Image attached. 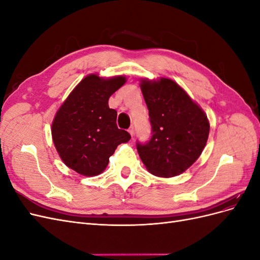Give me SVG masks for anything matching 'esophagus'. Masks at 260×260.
Wrapping results in <instances>:
<instances>
[{"label": "esophagus", "mask_w": 260, "mask_h": 260, "mask_svg": "<svg viewBox=\"0 0 260 260\" xmlns=\"http://www.w3.org/2000/svg\"><path fill=\"white\" fill-rule=\"evenodd\" d=\"M128 131H129V133H130V135H131V137L135 136V128H133V127H130Z\"/></svg>", "instance_id": "1"}]
</instances>
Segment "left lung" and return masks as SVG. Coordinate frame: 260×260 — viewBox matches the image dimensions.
Masks as SVG:
<instances>
[{"label":"left lung","instance_id":"obj_1","mask_svg":"<svg viewBox=\"0 0 260 260\" xmlns=\"http://www.w3.org/2000/svg\"><path fill=\"white\" fill-rule=\"evenodd\" d=\"M152 132L148 141H137L138 153L151 174L175 177L199 158L209 135L207 116L170 79L141 83Z\"/></svg>","mask_w":260,"mask_h":260}]
</instances>
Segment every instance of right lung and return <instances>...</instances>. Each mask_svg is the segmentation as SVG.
Here are the masks:
<instances>
[{
	"mask_svg": "<svg viewBox=\"0 0 260 260\" xmlns=\"http://www.w3.org/2000/svg\"><path fill=\"white\" fill-rule=\"evenodd\" d=\"M124 82V77H85L55 116L54 145L66 166L78 174L100 175L117 146L131 139L129 132L118 129L117 112L108 106L109 96Z\"/></svg>",
	"mask_w": 260,
	"mask_h": 260,
	"instance_id": "add662e5",
	"label": "right lung"
}]
</instances>
